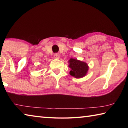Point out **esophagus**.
Instances as JSON below:
<instances>
[{
	"mask_svg": "<svg viewBox=\"0 0 128 128\" xmlns=\"http://www.w3.org/2000/svg\"><path fill=\"white\" fill-rule=\"evenodd\" d=\"M54 57H55L56 59H59L60 58V55L59 53H55L54 54Z\"/></svg>",
	"mask_w": 128,
	"mask_h": 128,
	"instance_id": "1",
	"label": "esophagus"
}]
</instances>
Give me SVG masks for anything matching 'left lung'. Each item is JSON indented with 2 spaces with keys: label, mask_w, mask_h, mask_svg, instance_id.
I'll return each mask as SVG.
<instances>
[{
  "label": "left lung",
  "mask_w": 128,
  "mask_h": 128,
  "mask_svg": "<svg viewBox=\"0 0 128 128\" xmlns=\"http://www.w3.org/2000/svg\"><path fill=\"white\" fill-rule=\"evenodd\" d=\"M69 62V67L71 69L69 73L71 76L77 78H80L86 74L88 67L86 62L75 59H70Z\"/></svg>",
  "instance_id": "obj_1"
}]
</instances>
